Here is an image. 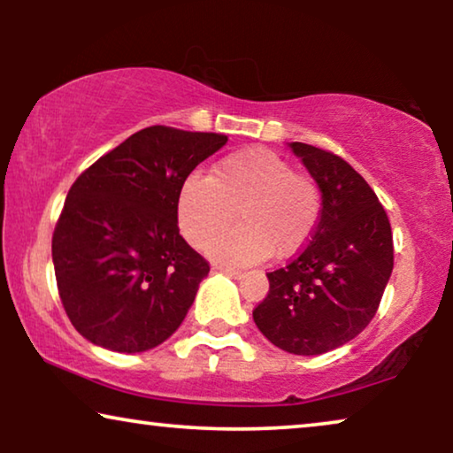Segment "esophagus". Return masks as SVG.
<instances>
[{"instance_id": "1", "label": "esophagus", "mask_w": 453, "mask_h": 453, "mask_svg": "<svg viewBox=\"0 0 453 453\" xmlns=\"http://www.w3.org/2000/svg\"><path fill=\"white\" fill-rule=\"evenodd\" d=\"M216 270L219 272H222V274H228V276H233V278H243V272L241 270H233V268H222V265H216Z\"/></svg>"}]
</instances>
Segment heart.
<instances>
[{"instance_id":"b5f03b06","label":"heart","mask_w":453,"mask_h":453,"mask_svg":"<svg viewBox=\"0 0 453 453\" xmlns=\"http://www.w3.org/2000/svg\"><path fill=\"white\" fill-rule=\"evenodd\" d=\"M324 196L313 177L296 173L290 160L265 148L228 154L206 175L185 179L177 202L183 237L206 250L231 226H239L212 245L222 264H257L276 253L290 257L318 231Z\"/></svg>"}]
</instances>
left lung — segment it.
I'll use <instances>...</instances> for the list:
<instances>
[{"label": "left lung", "instance_id": "left-lung-1", "mask_svg": "<svg viewBox=\"0 0 453 453\" xmlns=\"http://www.w3.org/2000/svg\"><path fill=\"white\" fill-rule=\"evenodd\" d=\"M321 188L318 231L299 256L268 272L270 290L253 309L259 332L293 355H324L373 319L394 268L388 214L369 183L336 154L290 142Z\"/></svg>", "mask_w": 453, "mask_h": 453}]
</instances>
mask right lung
<instances>
[{"label": "right lung", "mask_w": 453, "mask_h": 453, "mask_svg": "<svg viewBox=\"0 0 453 453\" xmlns=\"http://www.w3.org/2000/svg\"><path fill=\"white\" fill-rule=\"evenodd\" d=\"M226 140L152 126L73 181L51 251L59 299L88 342L132 355L181 326L210 265L179 234V191Z\"/></svg>", "instance_id": "obj_1"}]
</instances>
